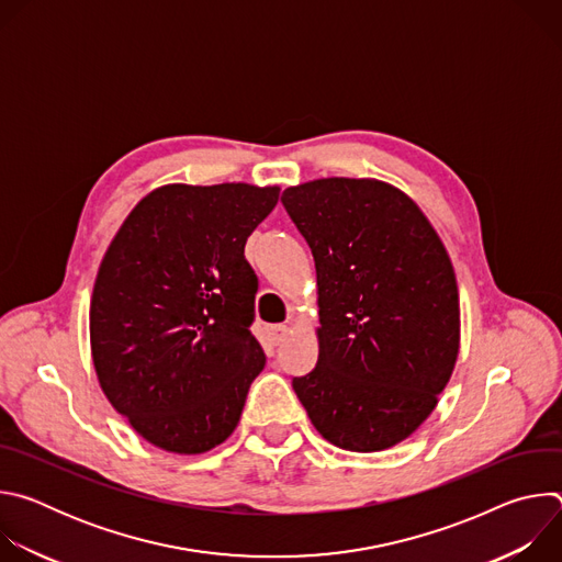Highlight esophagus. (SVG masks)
I'll return each mask as SVG.
<instances>
[{
  "instance_id": "esophagus-1",
  "label": "esophagus",
  "mask_w": 562,
  "mask_h": 562,
  "mask_svg": "<svg viewBox=\"0 0 562 562\" xmlns=\"http://www.w3.org/2000/svg\"><path fill=\"white\" fill-rule=\"evenodd\" d=\"M291 334V327L289 325H276L269 329V336H271V342L273 345H282Z\"/></svg>"
}]
</instances>
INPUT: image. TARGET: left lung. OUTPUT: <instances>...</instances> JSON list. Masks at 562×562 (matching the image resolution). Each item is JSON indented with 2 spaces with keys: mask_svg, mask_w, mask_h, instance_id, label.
I'll return each instance as SVG.
<instances>
[{
  "mask_svg": "<svg viewBox=\"0 0 562 562\" xmlns=\"http://www.w3.org/2000/svg\"><path fill=\"white\" fill-rule=\"evenodd\" d=\"M282 204L315 262L317 364L293 378L311 425L371 453L436 409L460 351L456 273L420 206L375 178H319Z\"/></svg>",
  "mask_w": 562,
  "mask_h": 562,
  "instance_id": "8db88e82",
  "label": "left lung"
}]
</instances>
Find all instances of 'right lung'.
<instances>
[{
    "label": "right lung",
    "instance_id": "right-lung-1",
    "mask_svg": "<svg viewBox=\"0 0 562 562\" xmlns=\"http://www.w3.org/2000/svg\"><path fill=\"white\" fill-rule=\"evenodd\" d=\"M280 187L165 184L102 258L91 356L109 403L146 442L206 453L237 427L267 356L249 331L258 278L245 260Z\"/></svg>",
    "mask_w": 562,
    "mask_h": 562
}]
</instances>
